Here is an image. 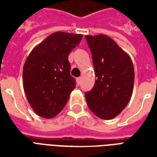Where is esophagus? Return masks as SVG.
I'll return each mask as SVG.
<instances>
[{
    "instance_id": "obj_1",
    "label": "esophagus",
    "mask_w": 157,
    "mask_h": 157,
    "mask_svg": "<svg viewBox=\"0 0 157 157\" xmlns=\"http://www.w3.org/2000/svg\"><path fill=\"white\" fill-rule=\"evenodd\" d=\"M81 82H82V77H78V78H76V83H77V85H80V84H81Z\"/></svg>"
}]
</instances>
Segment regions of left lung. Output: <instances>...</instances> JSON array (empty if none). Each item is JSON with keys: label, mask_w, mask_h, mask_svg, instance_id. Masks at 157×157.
I'll use <instances>...</instances> for the list:
<instances>
[{"label": "left lung", "mask_w": 157, "mask_h": 157, "mask_svg": "<svg viewBox=\"0 0 157 157\" xmlns=\"http://www.w3.org/2000/svg\"><path fill=\"white\" fill-rule=\"evenodd\" d=\"M92 52L97 81L86 92L87 106L102 119H112L124 110L131 98L135 71L131 58L108 36L86 35Z\"/></svg>", "instance_id": "obj_1"}]
</instances>
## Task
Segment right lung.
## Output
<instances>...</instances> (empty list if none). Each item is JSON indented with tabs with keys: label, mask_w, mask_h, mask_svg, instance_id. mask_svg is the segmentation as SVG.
<instances>
[{
	"label": "right lung",
	"mask_w": 157,
	"mask_h": 157,
	"mask_svg": "<svg viewBox=\"0 0 157 157\" xmlns=\"http://www.w3.org/2000/svg\"><path fill=\"white\" fill-rule=\"evenodd\" d=\"M82 37V34L54 33L37 45L26 59L23 89L30 106L40 117L54 118L67 103L75 87L68 56Z\"/></svg>",
	"instance_id": "1"
}]
</instances>
